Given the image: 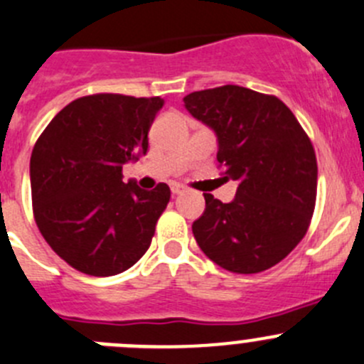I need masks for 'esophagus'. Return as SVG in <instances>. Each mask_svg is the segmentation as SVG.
I'll list each match as a JSON object with an SVG mask.
<instances>
[{
  "mask_svg": "<svg viewBox=\"0 0 364 364\" xmlns=\"http://www.w3.org/2000/svg\"><path fill=\"white\" fill-rule=\"evenodd\" d=\"M171 192H172V196H179V193L185 192V188H183L181 185H172L171 186Z\"/></svg>",
  "mask_w": 364,
  "mask_h": 364,
  "instance_id": "34e87169",
  "label": "esophagus"
}]
</instances>
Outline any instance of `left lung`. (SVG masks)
Returning <instances> with one entry per match:
<instances>
[{"label":"left lung","instance_id":"obj_1","mask_svg":"<svg viewBox=\"0 0 364 364\" xmlns=\"http://www.w3.org/2000/svg\"><path fill=\"white\" fill-rule=\"evenodd\" d=\"M183 103L213 129L225 179L238 183L231 203L204 193V213L192 224L197 245L235 274L274 267L311 222L318 178L311 140L283 101L238 85L192 92Z\"/></svg>","mask_w":364,"mask_h":364}]
</instances>
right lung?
<instances>
[{
  "mask_svg": "<svg viewBox=\"0 0 364 364\" xmlns=\"http://www.w3.org/2000/svg\"><path fill=\"white\" fill-rule=\"evenodd\" d=\"M160 97L96 94L74 100L38 136L30 160L35 222L53 250L88 276L121 274L149 249L171 188L122 181L147 153Z\"/></svg>",
  "mask_w": 364,
  "mask_h": 364,
  "instance_id": "add662e5",
  "label": "right lung"
}]
</instances>
